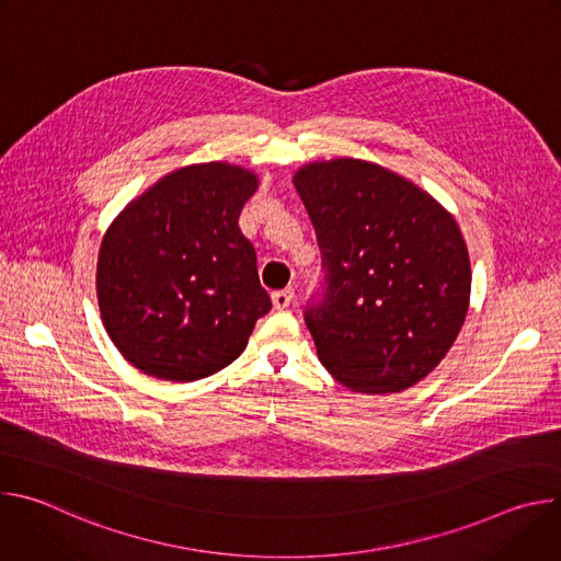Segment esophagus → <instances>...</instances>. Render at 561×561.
<instances>
[{
  "label": "esophagus",
  "instance_id": "1",
  "mask_svg": "<svg viewBox=\"0 0 561 561\" xmlns=\"http://www.w3.org/2000/svg\"><path fill=\"white\" fill-rule=\"evenodd\" d=\"M293 288H282V290H275L273 293V306L277 308V310H284V308H288L290 306V301H293Z\"/></svg>",
  "mask_w": 561,
  "mask_h": 561
}]
</instances>
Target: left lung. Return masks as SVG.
Returning <instances> with one entry per match:
<instances>
[{
	"label": "left lung",
	"mask_w": 561,
	"mask_h": 561,
	"mask_svg": "<svg viewBox=\"0 0 561 561\" xmlns=\"http://www.w3.org/2000/svg\"><path fill=\"white\" fill-rule=\"evenodd\" d=\"M295 188L322 253L304 304L319 362L359 392H399L453 346L470 297L455 219L409 180L359 159L310 164Z\"/></svg>",
	"instance_id": "1"
}]
</instances>
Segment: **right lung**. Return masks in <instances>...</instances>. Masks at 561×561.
Segmentation results:
<instances>
[{"instance_id":"1","label":"right lung","mask_w":561,"mask_h":561,"mask_svg":"<svg viewBox=\"0 0 561 561\" xmlns=\"http://www.w3.org/2000/svg\"><path fill=\"white\" fill-rule=\"evenodd\" d=\"M253 173L210 162L167 175L104 234L98 299L119 353L169 381L208 377L247 348L273 301L239 230Z\"/></svg>"}]
</instances>
